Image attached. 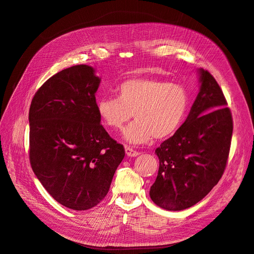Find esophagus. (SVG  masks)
I'll use <instances>...</instances> for the list:
<instances>
[{
  "mask_svg": "<svg viewBox=\"0 0 254 254\" xmlns=\"http://www.w3.org/2000/svg\"><path fill=\"white\" fill-rule=\"evenodd\" d=\"M126 153L127 156L129 157H135V156H138L140 153L138 151H135L133 148L131 147H126Z\"/></svg>",
  "mask_w": 254,
  "mask_h": 254,
  "instance_id": "34e87169",
  "label": "esophagus"
}]
</instances>
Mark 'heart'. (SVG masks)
I'll return each instance as SVG.
<instances>
[{
  "label": "heart",
  "mask_w": 254,
  "mask_h": 254,
  "mask_svg": "<svg viewBox=\"0 0 254 254\" xmlns=\"http://www.w3.org/2000/svg\"><path fill=\"white\" fill-rule=\"evenodd\" d=\"M190 97L185 87L154 77L132 78L117 89V98L101 99L97 108L104 125L122 131L134 116L135 121L125 131V139L133 144L146 143L154 136L163 139L175 134L188 110Z\"/></svg>",
  "instance_id": "b5f03b06"
}]
</instances>
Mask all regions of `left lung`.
Here are the masks:
<instances>
[{
  "label": "left lung",
  "instance_id": "1",
  "mask_svg": "<svg viewBox=\"0 0 254 254\" xmlns=\"http://www.w3.org/2000/svg\"><path fill=\"white\" fill-rule=\"evenodd\" d=\"M199 73L200 91L187 119L155 150L159 167L150 197L167 211L198 203L219 182L228 163L232 114L214 76L203 69Z\"/></svg>",
  "mask_w": 254,
  "mask_h": 254
}]
</instances>
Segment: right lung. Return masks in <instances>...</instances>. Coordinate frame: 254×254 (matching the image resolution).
Here are the masks:
<instances>
[{"label":"right lung","mask_w":254,"mask_h":254,"mask_svg":"<svg viewBox=\"0 0 254 254\" xmlns=\"http://www.w3.org/2000/svg\"><path fill=\"white\" fill-rule=\"evenodd\" d=\"M100 81L87 64L64 69L35 93L28 114L32 169L59 203L75 211L105 198L126 154L100 123Z\"/></svg>","instance_id":"add662e5"}]
</instances>
